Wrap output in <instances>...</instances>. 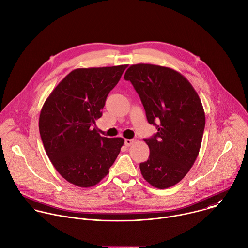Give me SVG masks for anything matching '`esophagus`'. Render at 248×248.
<instances>
[{"instance_id": "1", "label": "esophagus", "mask_w": 248, "mask_h": 248, "mask_svg": "<svg viewBox=\"0 0 248 248\" xmlns=\"http://www.w3.org/2000/svg\"><path fill=\"white\" fill-rule=\"evenodd\" d=\"M133 143H134V139H125L124 140V144H125L126 147L131 146Z\"/></svg>"}]
</instances>
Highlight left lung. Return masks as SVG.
<instances>
[{
	"instance_id": "1",
	"label": "left lung",
	"mask_w": 248,
	"mask_h": 248,
	"mask_svg": "<svg viewBox=\"0 0 248 248\" xmlns=\"http://www.w3.org/2000/svg\"><path fill=\"white\" fill-rule=\"evenodd\" d=\"M124 78L132 83L148 122L157 128L154 137L145 139L150 156L140 163L141 174L158 189L174 186L199 155L206 124L201 99L190 82L171 67L136 63Z\"/></svg>"
}]
</instances>
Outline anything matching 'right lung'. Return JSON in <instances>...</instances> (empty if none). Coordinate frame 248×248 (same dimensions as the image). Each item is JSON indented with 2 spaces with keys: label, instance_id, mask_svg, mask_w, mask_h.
I'll use <instances>...</instances> for the list:
<instances>
[{
  "label": "right lung",
  "instance_id": "add662e5",
  "mask_svg": "<svg viewBox=\"0 0 248 248\" xmlns=\"http://www.w3.org/2000/svg\"><path fill=\"white\" fill-rule=\"evenodd\" d=\"M128 64L76 68L46 98L38 127L58 173L79 187L97 185L109 174L124 140L100 136L93 127L111 90Z\"/></svg>",
  "mask_w": 248,
  "mask_h": 248
}]
</instances>
